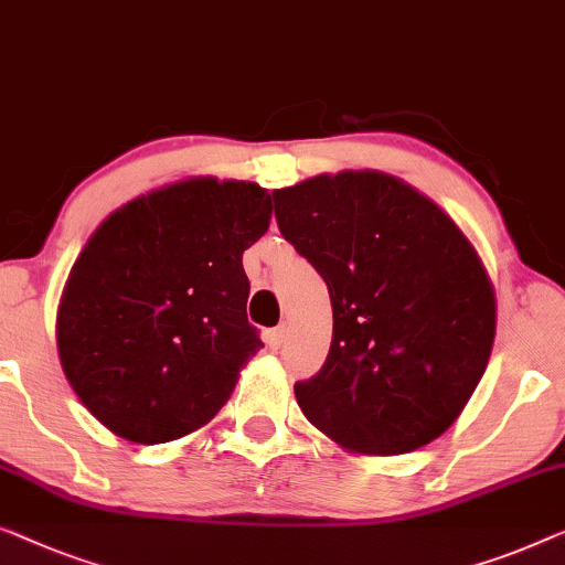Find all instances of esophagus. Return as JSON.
I'll return each mask as SVG.
<instances>
[{
    "label": "esophagus",
    "mask_w": 565,
    "mask_h": 565,
    "mask_svg": "<svg viewBox=\"0 0 565 565\" xmlns=\"http://www.w3.org/2000/svg\"><path fill=\"white\" fill-rule=\"evenodd\" d=\"M285 339H288V331H285V326H277V329L267 331V347L269 349H280Z\"/></svg>",
    "instance_id": "obj_1"
}]
</instances>
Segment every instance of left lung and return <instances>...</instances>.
Masks as SVG:
<instances>
[{
    "instance_id": "left-lung-1",
    "label": "left lung",
    "mask_w": 565,
    "mask_h": 565,
    "mask_svg": "<svg viewBox=\"0 0 565 565\" xmlns=\"http://www.w3.org/2000/svg\"><path fill=\"white\" fill-rule=\"evenodd\" d=\"M285 239L329 285L333 337L296 384L306 418L349 454L415 451L451 428L497 333L489 273L459 224L380 170L277 188Z\"/></svg>"
}]
</instances>
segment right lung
Returning a JSON list of instances; mask_svg holds the SVG:
<instances>
[{
	"label": "right lung",
	"instance_id": "add662e5",
	"mask_svg": "<svg viewBox=\"0 0 565 565\" xmlns=\"http://www.w3.org/2000/svg\"><path fill=\"white\" fill-rule=\"evenodd\" d=\"M267 188L183 178L111 211L65 280L55 341L88 413L132 444H168L226 405L257 354L242 255L269 228Z\"/></svg>",
	"mask_w": 565,
	"mask_h": 565
}]
</instances>
